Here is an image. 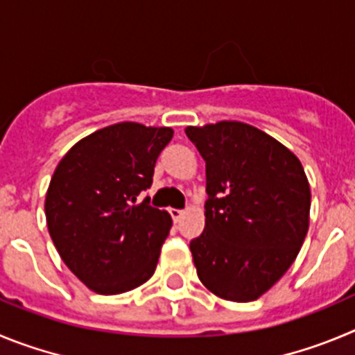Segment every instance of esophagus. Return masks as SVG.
Listing matches in <instances>:
<instances>
[{
    "mask_svg": "<svg viewBox=\"0 0 355 355\" xmlns=\"http://www.w3.org/2000/svg\"><path fill=\"white\" fill-rule=\"evenodd\" d=\"M170 214H171V217H173V221L175 223H178L182 219V216H184V210H180V209H170Z\"/></svg>",
    "mask_w": 355,
    "mask_h": 355,
    "instance_id": "1",
    "label": "esophagus"
}]
</instances>
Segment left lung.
Here are the masks:
<instances>
[{"label": "left lung", "instance_id": "8db88e82", "mask_svg": "<svg viewBox=\"0 0 355 355\" xmlns=\"http://www.w3.org/2000/svg\"><path fill=\"white\" fill-rule=\"evenodd\" d=\"M205 159V230L191 241L200 281L225 301L269 292L309 228L311 191L301 161L263 130L235 120L187 127Z\"/></svg>", "mask_w": 355, "mask_h": 355}]
</instances>
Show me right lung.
<instances>
[{
  "instance_id": "obj_1",
  "label": "right lung",
  "mask_w": 355,
  "mask_h": 355,
  "mask_svg": "<svg viewBox=\"0 0 355 355\" xmlns=\"http://www.w3.org/2000/svg\"><path fill=\"white\" fill-rule=\"evenodd\" d=\"M171 127L120 122L79 139L54 170L46 194L56 251L92 292L116 295L154 276L171 228L166 210L138 203Z\"/></svg>"
}]
</instances>
